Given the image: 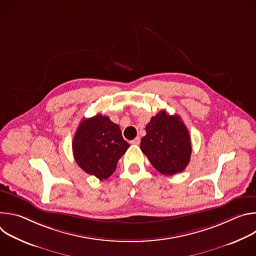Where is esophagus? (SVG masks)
I'll list each match as a JSON object with an SVG mask.
<instances>
[{
	"mask_svg": "<svg viewBox=\"0 0 256 256\" xmlns=\"http://www.w3.org/2000/svg\"><path fill=\"white\" fill-rule=\"evenodd\" d=\"M140 136H136L134 140H130L132 144H140Z\"/></svg>",
	"mask_w": 256,
	"mask_h": 256,
	"instance_id": "34e87169",
	"label": "esophagus"
}]
</instances>
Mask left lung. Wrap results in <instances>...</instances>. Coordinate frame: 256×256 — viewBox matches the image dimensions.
<instances>
[{
	"label": "left lung",
	"instance_id": "1",
	"mask_svg": "<svg viewBox=\"0 0 256 256\" xmlns=\"http://www.w3.org/2000/svg\"><path fill=\"white\" fill-rule=\"evenodd\" d=\"M140 140V150L151 164L164 175L184 171L192 155L190 134L178 116L165 110L151 118Z\"/></svg>",
	"mask_w": 256,
	"mask_h": 256
}]
</instances>
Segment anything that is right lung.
<instances>
[{
    "label": "right lung",
    "instance_id": "1",
    "mask_svg": "<svg viewBox=\"0 0 256 256\" xmlns=\"http://www.w3.org/2000/svg\"><path fill=\"white\" fill-rule=\"evenodd\" d=\"M128 147L120 126L101 114L84 118L72 140V153L77 164L100 180L114 172Z\"/></svg>",
    "mask_w": 256,
    "mask_h": 256
}]
</instances>
